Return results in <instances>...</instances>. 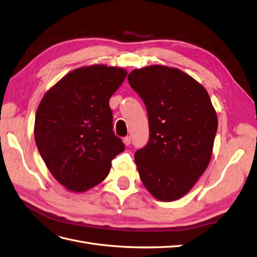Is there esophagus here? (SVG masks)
<instances>
[{"instance_id": "34e87169", "label": "esophagus", "mask_w": 257, "mask_h": 257, "mask_svg": "<svg viewBox=\"0 0 257 257\" xmlns=\"http://www.w3.org/2000/svg\"><path fill=\"white\" fill-rule=\"evenodd\" d=\"M123 144L125 146H130L131 145V137L130 136H126L123 138Z\"/></svg>"}]
</instances>
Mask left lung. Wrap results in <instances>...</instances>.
<instances>
[{
	"label": "left lung",
	"mask_w": 257,
	"mask_h": 257,
	"mask_svg": "<svg viewBox=\"0 0 257 257\" xmlns=\"http://www.w3.org/2000/svg\"><path fill=\"white\" fill-rule=\"evenodd\" d=\"M131 87L143 98L150 138L135 153L144 185L161 201L190 192L211 160L217 116L207 90L176 67L150 65L132 71Z\"/></svg>",
	"instance_id": "1"
}]
</instances>
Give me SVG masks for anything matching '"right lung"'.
<instances>
[{
	"label": "right lung",
	"mask_w": 257,
	"mask_h": 257,
	"mask_svg": "<svg viewBox=\"0 0 257 257\" xmlns=\"http://www.w3.org/2000/svg\"><path fill=\"white\" fill-rule=\"evenodd\" d=\"M127 72L93 64L66 74L45 93L37 107L34 138L46 166L68 191L83 193L108 176L124 151L112 132L109 98Z\"/></svg>",
	"instance_id": "obj_1"
}]
</instances>
